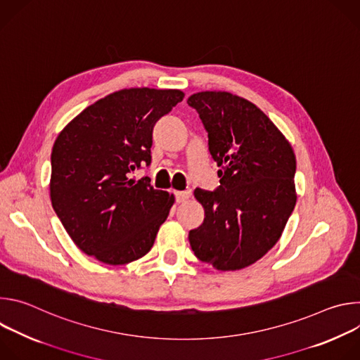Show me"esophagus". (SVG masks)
I'll list each match as a JSON object with an SVG mask.
<instances>
[{
	"label": "esophagus",
	"instance_id": "34e87169",
	"mask_svg": "<svg viewBox=\"0 0 360 360\" xmlns=\"http://www.w3.org/2000/svg\"><path fill=\"white\" fill-rule=\"evenodd\" d=\"M191 191L189 189H186V191H176L175 192V200L178 202V203H181V202H185V200H188L189 198H191Z\"/></svg>",
	"mask_w": 360,
	"mask_h": 360
}]
</instances>
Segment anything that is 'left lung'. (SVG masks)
<instances>
[{"label": "left lung", "mask_w": 360, "mask_h": 360, "mask_svg": "<svg viewBox=\"0 0 360 360\" xmlns=\"http://www.w3.org/2000/svg\"><path fill=\"white\" fill-rule=\"evenodd\" d=\"M208 132L219 186L195 189L205 218L189 231L196 258L219 271L255 264L279 240L296 203L290 143L252 102L229 92L188 98Z\"/></svg>", "instance_id": "obj_1"}]
</instances>
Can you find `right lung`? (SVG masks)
<instances>
[{"instance_id": "1", "label": "right lung", "mask_w": 360, "mask_h": 360, "mask_svg": "<svg viewBox=\"0 0 360 360\" xmlns=\"http://www.w3.org/2000/svg\"><path fill=\"white\" fill-rule=\"evenodd\" d=\"M182 99L179 89H122L85 108L58 135L51 203L84 253L124 265L150 250L175 199L131 172L150 164L153 127Z\"/></svg>"}]
</instances>
